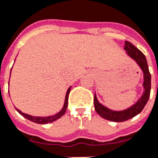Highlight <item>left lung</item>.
<instances>
[{
  "instance_id": "obj_1",
  "label": "left lung",
  "mask_w": 158,
  "mask_h": 158,
  "mask_svg": "<svg viewBox=\"0 0 158 158\" xmlns=\"http://www.w3.org/2000/svg\"><path fill=\"white\" fill-rule=\"evenodd\" d=\"M124 43H125L124 49L127 53L136 61L137 63L139 64V67L143 72L144 92L143 95L141 96V98L139 99L135 105L125 110L122 111H114L106 108L101 104L99 103L96 96H95L94 106H95V110L97 114H100L102 118L108 119V120L114 121V122H123L139 114L143 110L144 106H146L149 96H150V91H151V74L149 73L148 66L145 55L129 41H125Z\"/></svg>"
}]
</instances>
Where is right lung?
I'll return each mask as SVG.
<instances>
[{"label": "right lung", "instance_id": "add662e5", "mask_svg": "<svg viewBox=\"0 0 158 158\" xmlns=\"http://www.w3.org/2000/svg\"><path fill=\"white\" fill-rule=\"evenodd\" d=\"M71 87L68 88V91H67V94H66V98H65V102H64V106L62 107V110L60 111L59 113H57V114H54V115L52 116H48V117H35V116H31L27 114L22 113L21 111L19 110L18 109H16V110L19 112L22 116H24V118H26L27 119L32 121V122H35V123H40V124H45V123H52L53 121L57 120V118H61L66 112V110H67V107H68V96H69V92H70Z\"/></svg>", "mask_w": 158, "mask_h": 158}]
</instances>
